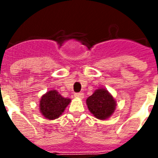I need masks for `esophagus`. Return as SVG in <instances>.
Here are the masks:
<instances>
[{
	"label": "esophagus",
	"mask_w": 158,
	"mask_h": 158,
	"mask_svg": "<svg viewBox=\"0 0 158 158\" xmlns=\"http://www.w3.org/2000/svg\"><path fill=\"white\" fill-rule=\"evenodd\" d=\"M74 97L77 98L82 99V98H84V95L83 93H77V94H74Z\"/></svg>",
	"instance_id": "esophagus-1"
}]
</instances>
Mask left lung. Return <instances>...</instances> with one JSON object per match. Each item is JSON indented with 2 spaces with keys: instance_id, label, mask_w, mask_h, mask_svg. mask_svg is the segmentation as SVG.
<instances>
[{
  "instance_id": "1",
  "label": "left lung",
  "mask_w": 158,
  "mask_h": 158,
  "mask_svg": "<svg viewBox=\"0 0 158 158\" xmlns=\"http://www.w3.org/2000/svg\"><path fill=\"white\" fill-rule=\"evenodd\" d=\"M89 111L99 120H106L112 115L115 110L116 102L111 94L105 89L95 90L86 100Z\"/></svg>"
}]
</instances>
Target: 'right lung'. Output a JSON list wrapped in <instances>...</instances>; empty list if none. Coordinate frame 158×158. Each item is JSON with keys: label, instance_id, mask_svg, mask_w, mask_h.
Returning <instances> with one entry per match:
<instances>
[{"label": "right lung", "instance_id": "obj_1", "mask_svg": "<svg viewBox=\"0 0 158 158\" xmlns=\"http://www.w3.org/2000/svg\"><path fill=\"white\" fill-rule=\"evenodd\" d=\"M70 102V99L63 98L56 90H50L41 98L40 112L48 120H55L64 112Z\"/></svg>", "mask_w": 158, "mask_h": 158}]
</instances>
